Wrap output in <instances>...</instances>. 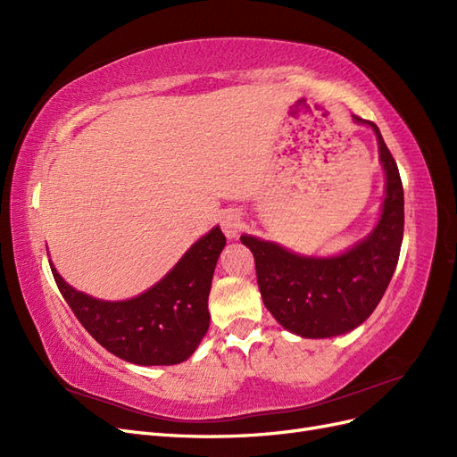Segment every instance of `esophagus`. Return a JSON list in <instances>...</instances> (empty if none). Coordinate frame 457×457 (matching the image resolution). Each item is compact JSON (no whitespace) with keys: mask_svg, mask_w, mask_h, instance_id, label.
<instances>
[{"mask_svg":"<svg viewBox=\"0 0 457 457\" xmlns=\"http://www.w3.org/2000/svg\"><path fill=\"white\" fill-rule=\"evenodd\" d=\"M220 228H223L227 238H237L242 230V219L237 212H225L220 217Z\"/></svg>","mask_w":457,"mask_h":457,"instance_id":"esophagus-1","label":"esophagus"}]
</instances>
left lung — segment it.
<instances>
[{"label": "left lung", "mask_w": 457, "mask_h": 457, "mask_svg": "<svg viewBox=\"0 0 457 457\" xmlns=\"http://www.w3.org/2000/svg\"><path fill=\"white\" fill-rule=\"evenodd\" d=\"M378 135L386 173V196L379 225L370 237L339 257L316 259L289 253L272 242L240 238L255 257L257 284L265 307L286 329L301 337L322 339L361 326L378 307L389 286L404 234V190L396 162Z\"/></svg>", "instance_id": "8db88e82"}]
</instances>
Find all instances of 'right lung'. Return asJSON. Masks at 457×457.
I'll use <instances>...</instances> for the list:
<instances>
[{"label": "right lung", "instance_id": "obj_1", "mask_svg": "<svg viewBox=\"0 0 457 457\" xmlns=\"http://www.w3.org/2000/svg\"><path fill=\"white\" fill-rule=\"evenodd\" d=\"M225 242L215 227L163 280L129 301L93 299L68 286L53 265L51 272L68 307L108 353L141 366H171L187 361L210 328L207 297Z\"/></svg>", "mask_w": 457, "mask_h": 457}]
</instances>
